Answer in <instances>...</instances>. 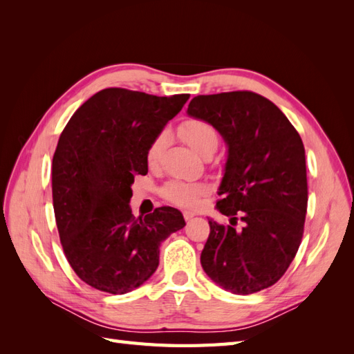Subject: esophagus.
<instances>
[{
  "mask_svg": "<svg viewBox=\"0 0 354 354\" xmlns=\"http://www.w3.org/2000/svg\"><path fill=\"white\" fill-rule=\"evenodd\" d=\"M195 216H196V214H195V212H192V211H185V212H183V217H185V220H186V221L192 220V218H194Z\"/></svg>",
  "mask_w": 354,
  "mask_h": 354,
  "instance_id": "1",
  "label": "esophagus"
}]
</instances>
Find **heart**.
Listing matches in <instances>:
<instances>
[{
	"mask_svg": "<svg viewBox=\"0 0 354 354\" xmlns=\"http://www.w3.org/2000/svg\"><path fill=\"white\" fill-rule=\"evenodd\" d=\"M180 133L185 137L189 146L202 155L207 149L218 145V136L216 128L211 124L202 120H189L181 124ZM169 140V133L167 130L160 131L152 143L149 145L146 159L151 165H155L162 156L165 147ZM207 192V187L198 183H186V181H169L162 189V195L167 201L181 207H194L196 205L198 198Z\"/></svg>",
	"mask_w": 354,
	"mask_h": 354,
	"instance_id": "obj_1",
	"label": "heart"
}]
</instances>
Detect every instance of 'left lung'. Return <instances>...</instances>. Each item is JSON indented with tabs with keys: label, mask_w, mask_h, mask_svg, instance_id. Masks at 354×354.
<instances>
[{
	"label": "left lung",
	"mask_w": 354,
	"mask_h": 354,
	"mask_svg": "<svg viewBox=\"0 0 354 354\" xmlns=\"http://www.w3.org/2000/svg\"><path fill=\"white\" fill-rule=\"evenodd\" d=\"M187 115L211 124L227 145L217 209L230 224L208 218L202 269L232 294L259 292L281 279L301 243L307 212L301 137L274 103L252 91L196 95Z\"/></svg>",
	"instance_id": "left-lung-1"
}]
</instances>
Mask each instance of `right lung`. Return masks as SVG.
Listing matches in <instances>:
<instances>
[{
  "mask_svg": "<svg viewBox=\"0 0 354 354\" xmlns=\"http://www.w3.org/2000/svg\"><path fill=\"white\" fill-rule=\"evenodd\" d=\"M189 94L158 97L106 88L72 115L53 156V207L66 259L81 281L121 295L143 285L159 246L186 226L171 207L134 217V176L147 174L146 152Z\"/></svg>",
  "mask_w": 354,
  "mask_h": 354,
  "instance_id": "add662e5",
  "label": "right lung"
}]
</instances>
